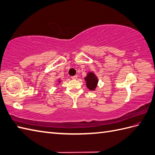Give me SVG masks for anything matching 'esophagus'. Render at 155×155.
I'll return each instance as SVG.
<instances>
[{
  "instance_id": "1",
  "label": "esophagus",
  "mask_w": 155,
  "mask_h": 155,
  "mask_svg": "<svg viewBox=\"0 0 155 155\" xmlns=\"http://www.w3.org/2000/svg\"><path fill=\"white\" fill-rule=\"evenodd\" d=\"M71 79H72V80H77V79H78V75H74V76L71 77Z\"/></svg>"
}]
</instances>
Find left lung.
Wrapping results in <instances>:
<instances>
[{
    "label": "left lung",
    "instance_id": "8db88e82",
    "mask_svg": "<svg viewBox=\"0 0 155 155\" xmlns=\"http://www.w3.org/2000/svg\"><path fill=\"white\" fill-rule=\"evenodd\" d=\"M84 80L86 82V86L90 91H95L97 86L99 80L94 72L89 71Z\"/></svg>",
    "mask_w": 155,
    "mask_h": 155
}]
</instances>
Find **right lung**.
Here are the masks:
<instances>
[{"instance_id":"add662e5","label":"right lung","mask_w":155,"mask_h":155,"mask_svg":"<svg viewBox=\"0 0 155 155\" xmlns=\"http://www.w3.org/2000/svg\"><path fill=\"white\" fill-rule=\"evenodd\" d=\"M58 84H60V83H61V81H60V80L59 79V80H58Z\"/></svg>"}]
</instances>
